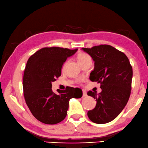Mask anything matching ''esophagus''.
Returning <instances> with one entry per match:
<instances>
[{
    "mask_svg": "<svg viewBox=\"0 0 148 148\" xmlns=\"http://www.w3.org/2000/svg\"><path fill=\"white\" fill-rule=\"evenodd\" d=\"M82 93H83V94H82V96H83V97H85V96H87L86 92L84 90H82Z\"/></svg>",
    "mask_w": 148,
    "mask_h": 148,
    "instance_id": "obj_1",
    "label": "esophagus"
}]
</instances>
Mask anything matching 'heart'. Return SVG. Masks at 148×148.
I'll use <instances>...</instances> for the list:
<instances>
[{
    "instance_id": "obj_1",
    "label": "heart",
    "mask_w": 148,
    "mask_h": 148,
    "mask_svg": "<svg viewBox=\"0 0 148 148\" xmlns=\"http://www.w3.org/2000/svg\"><path fill=\"white\" fill-rule=\"evenodd\" d=\"M90 57L89 56V55H88L86 53H79V54L77 55V60H78V63H80L82 62H83L84 60H86L88 58H90Z\"/></svg>"
}]
</instances>
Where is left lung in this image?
<instances>
[{
    "mask_svg": "<svg viewBox=\"0 0 148 148\" xmlns=\"http://www.w3.org/2000/svg\"><path fill=\"white\" fill-rule=\"evenodd\" d=\"M94 62L90 80L100 83L102 92L88 91L96 100L93 110L88 112L92 122L99 124L114 120L127 104L131 93L132 67L124 53L110 45L82 48Z\"/></svg>",
    "mask_w": 148,
    "mask_h": 148,
    "instance_id": "obj_1",
    "label": "left lung"
}]
</instances>
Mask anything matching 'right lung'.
Segmentation results:
<instances>
[{
	"instance_id": "1",
	"label": "right lung",
	"mask_w": 148,
	"mask_h": 148,
	"mask_svg": "<svg viewBox=\"0 0 148 148\" xmlns=\"http://www.w3.org/2000/svg\"><path fill=\"white\" fill-rule=\"evenodd\" d=\"M78 49L43 48L30 57L23 76L24 96L32 115L46 124H56L67 115L71 98L82 96L80 88L66 87L56 94L52 82L61 76L62 67Z\"/></svg>"
}]
</instances>
